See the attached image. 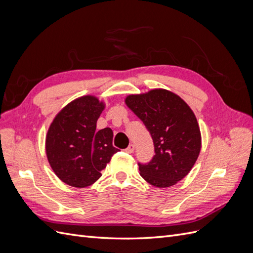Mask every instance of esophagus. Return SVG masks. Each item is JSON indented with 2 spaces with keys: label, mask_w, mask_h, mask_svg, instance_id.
I'll return each mask as SVG.
<instances>
[{
  "label": "esophagus",
  "mask_w": 253,
  "mask_h": 253,
  "mask_svg": "<svg viewBox=\"0 0 253 253\" xmlns=\"http://www.w3.org/2000/svg\"><path fill=\"white\" fill-rule=\"evenodd\" d=\"M135 151V145L133 143H131L128 145V147L126 149V152L128 153V154H131V153H133Z\"/></svg>",
  "instance_id": "esophagus-1"
}]
</instances>
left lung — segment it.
Returning a JSON list of instances; mask_svg holds the SVG:
<instances>
[{
  "label": "left lung",
  "mask_w": 253,
  "mask_h": 253,
  "mask_svg": "<svg viewBox=\"0 0 253 253\" xmlns=\"http://www.w3.org/2000/svg\"><path fill=\"white\" fill-rule=\"evenodd\" d=\"M126 103L154 142L151 162L138 164L142 178L157 188L175 185L191 171L201 152L202 136L194 113L179 96L163 88L129 95Z\"/></svg>",
  "instance_id": "1"
}]
</instances>
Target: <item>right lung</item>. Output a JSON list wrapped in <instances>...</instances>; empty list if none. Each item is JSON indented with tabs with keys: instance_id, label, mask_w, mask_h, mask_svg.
<instances>
[{
	"instance_id": "1",
	"label": "right lung",
	"mask_w": 253,
	"mask_h": 253,
	"mask_svg": "<svg viewBox=\"0 0 253 253\" xmlns=\"http://www.w3.org/2000/svg\"><path fill=\"white\" fill-rule=\"evenodd\" d=\"M104 103L83 96L68 103L51 122L46 135V155L51 169L66 185L85 188L99 179L101 171L119 150L113 145V131H96Z\"/></svg>"
}]
</instances>
